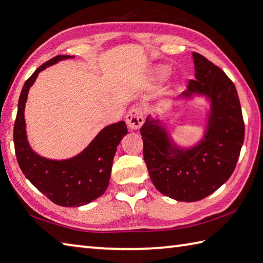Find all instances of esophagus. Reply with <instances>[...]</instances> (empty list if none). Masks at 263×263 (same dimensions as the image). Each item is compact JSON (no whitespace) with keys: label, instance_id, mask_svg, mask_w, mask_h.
Listing matches in <instances>:
<instances>
[{"label":"esophagus","instance_id":"esophagus-1","mask_svg":"<svg viewBox=\"0 0 263 263\" xmlns=\"http://www.w3.org/2000/svg\"><path fill=\"white\" fill-rule=\"evenodd\" d=\"M126 122L132 130H137L144 122L143 111L140 107H132L126 116Z\"/></svg>","mask_w":263,"mask_h":263}]
</instances>
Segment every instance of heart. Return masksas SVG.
I'll return each instance as SVG.
<instances>
[{
	"instance_id": "1",
	"label": "heart",
	"mask_w": 263,
	"mask_h": 263,
	"mask_svg": "<svg viewBox=\"0 0 263 263\" xmlns=\"http://www.w3.org/2000/svg\"><path fill=\"white\" fill-rule=\"evenodd\" d=\"M171 76V70L168 68L167 66H158L155 72H153V77H152V80L153 82L156 83H162L165 82L168 78Z\"/></svg>"
}]
</instances>
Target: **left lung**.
Listing matches in <instances>:
<instances>
[{"instance_id": "obj_1", "label": "left lung", "mask_w": 263, "mask_h": 263, "mask_svg": "<svg viewBox=\"0 0 263 263\" xmlns=\"http://www.w3.org/2000/svg\"><path fill=\"white\" fill-rule=\"evenodd\" d=\"M192 58L196 79L177 100L202 96L210 103L201 140L190 147L178 146L160 119L151 116L140 129L152 183L162 195L186 202L204 199L229 180L245 135L234 82L200 53L193 52Z\"/></svg>"}]
</instances>
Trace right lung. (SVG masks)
Listing matches in <instances>:
<instances>
[{
  "label": "right lung",
  "instance_id": "add662e5",
  "mask_svg": "<svg viewBox=\"0 0 263 263\" xmlns=\"http://www.w3.org/2000/svg\"><path fill=\"white\" fill-rule=\"evenodd\" d=\"M70 58L74 56L58 54L36 68L25 82L18 102L13 143L18 165L27 180L54 204L78 207L89 204L105 192L117 146L128 132L125 121L108 125L97 134L82 152L64 160L49 159L32 150L27 141L24 117L29 88L35 82L40 72Z\"/></svg>",
  "mask_w": 263,
  "mask_h": 263
}]
</instances>
